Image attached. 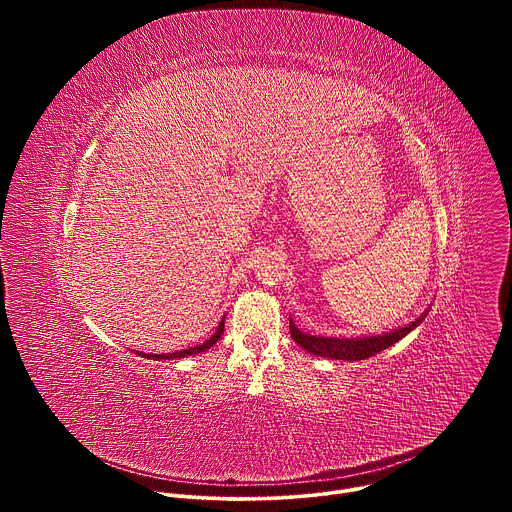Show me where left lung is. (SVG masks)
<instances>
[{"instance_id": "obj_1", "label": "left lung", "mask_w": 512, "mask_h": 512, "mask_svg": "<svg viewBox=\"0 0 512 512\" xmlns=\"http://www.w3.org/2000/svg\"><path fill=\"white\" fill-rule=\"evenodd\" d=\"M425 318V314L421 318H417L415 322H411L405 328L381 334V336H367V338H324V336H310L304 334L296 328L294 320H289V332L291 338H294L302 348H306L308 352L316 354V356H326V358H336V360H364L369 356L379 354L381 350L393 346L395 342H399L403 336H407L415 326L421 324V320Z\"/></svg>"}]
</instances>
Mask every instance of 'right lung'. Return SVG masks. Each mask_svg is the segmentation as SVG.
Here are the masks:
<instances>
[{"label": "right lung", "instance_id": "obj_1", "mask_svg": "<svg viewBox=\"0 0 512 512\" xmlns=\"http://www.w3.org/2000/svg\"><path fill=\"white\" fill-rule=\"evenodd\" d=\"M223 332H225V320H221V324H218V328H216V332L206 340V342H202V344H198V346H192V348H186V350H178V352H170V354H141V356H145V358H154V360H170V358H182V356H192V354H198V352H204L206 348H210L212 344H216V340L223 336Z\"/></svg>", "mask_w": 512, "mask_h": 512}]
</instances>
